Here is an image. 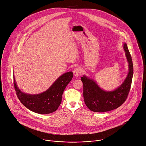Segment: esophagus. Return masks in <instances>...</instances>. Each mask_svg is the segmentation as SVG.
<instances>
[{
  "label": "esophagus",
  "mask_w": 146,
  "mask_h": 146,
  "mask_svg": "<svg viewBox=\"0 0 146 146\" xmlns=\"http://www.w3.org/2000/svg\"><path fill=\"white\" fill-rule=\"evenodd\" d=\"M80 72H81V70L79 68H76L74 69L73 71V74L75 76H79V75L80 74Z\"/></svg>",
  "instance_id": "obj_1"
}]
</instances>
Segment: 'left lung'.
<instances>
[{
  "label": "left lung",
  "instance_id": "obj_1",
  "mask_svg": "<svg viewBox=\"0 0 146 146\" xmlns=\"http://www.w3.org/2000/svg\"><path fill=\"white\" fill-rule=\"evenodd\" d=\"M123 49L129 66L128 74L123 83L113 91L102 89L97 82L86 75L81 78L83 83V97L89 109L95 112H105L120 106L126 100L130 90L133 76V64L126 43Z\"/></svg>",
  "mask_w": 146,
  "mask_h": 146
}]
</instances>
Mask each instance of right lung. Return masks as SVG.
Returning a JSON list of instances; mask_svg holds the SVG:
<instances>
[{
	"label": "right lung",
	"mask_w": 146,
	"mask_h": 146,
	"mask_svg": "<svg viewBox=\"0 0 146 146\" xmlns=\"http://www.w3.org/2000/svg\"><path fill=\"white\" fill-rule=\"evenodd\" d=\"M72 77V71L66 72L57 78L47 90L32 95L19 89L13 75L15 90L19 100L27 108L36 113L49 114L56 111L60 105L63 92Z\"/></svg>",
	"instance_id": "add662e5"
}]
</instances>
